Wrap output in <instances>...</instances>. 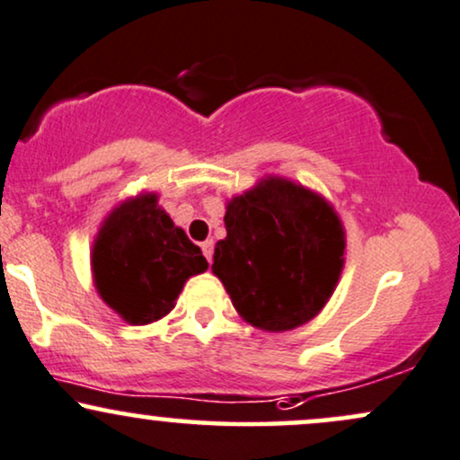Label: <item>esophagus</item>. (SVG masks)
Instances as JSON below:
<instances>
[{"label":"esophagus","instance_id":"esophagus-1","mask_svg":"<svg viewBox=\"0 0 460 460\" xmlns=\"http://www.w3.org/2000/svg\"><path fill=\"white\" fill-rule=\"evenodd\" d=\"M201 251H203V254H206V259H208V261H212L214 242H212V240H206V242H201Z\"/></svg>","mask_w":460,"mask_h":460}]
</instances>
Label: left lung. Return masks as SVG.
<instances>
[{
    "label": "left lung",
    "instance_id": "obj_1",
    "mask_svg": "<svg viewBox=\"0 0 460 460\" xmlns=\"http://www.w3.org/2000/svg\"><path fill=\"white\" fill-rule=\"evenodd\" d=\"M225 226L212 272L248 323L285 332L325 306L345 261V231L319 195L270 177L231 199Z\"/></svg>",
    "mask_w": 460,
    "mask_h": 460
}]
</instances>
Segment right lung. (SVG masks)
Listing matches in <instances>:
<instances>
[{
    "instance_id": "add662e5",
    "label": "right lung",
    "mask_w": 460,
    "mask_h": 460,
    "mask_svg": "<svg viewBox=\"0 0 460 460\" xmlns=\"http://www.w3.org/2000/svg\"><path fill=\"white\" fill-rule=\"evenodd\" d=\"M92 265L102 300L132 325L164 317L186 280L208 270L201 248L158 208L156 195H141L109 214L93 242Z\"/></svg>"
}]
</instances>
